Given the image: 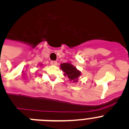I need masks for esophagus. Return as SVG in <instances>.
I'll return each mask as SVG.
<instances>
[{
  "label": "esophagus",
  "instance_id": "obj_1",
  "mask_svg": "<svg viewBox=\"0 0 129 129\" xmlns=\"http://www.w3.org/2000/svg\"><path fill=\"white\" fill-rule=\"evenodd\" d=\"M50 63H51V66H56L57 65V62L56 61H51Z\"/></svg>",
  "mask_w": 129,
  "mask_h": 129
}]
</instances>
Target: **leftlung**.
I'll return each mask as SVG.
<instances>
[{
	"mask_svg": "<svg viewBox=\"0 0 129 129\" xmlns=\"http://www.w3.org/2000/svg\"><path fill=\"white\" fill-rule=\"evenodd\" d=\"M60 66L62 71L64 73L63 75L67 76L69 81L73 83L78 82V78L81 75V73L75 66L72 65L70 62L61 63Z\"/></svg>",
	"mask_w": 129,
	"mask_h": 129,
	"instance_id": "left-lung-1",
	"label": "left lung"
}]
</instances>
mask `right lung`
Here are the masks:
<instances>
[{"label":"right lung","mask_w":129,"mask_h":129,"mask_svg":"<svg viewBox=\"0 0 129 129\" xmlns=\"http://www.w3.org/2000/svg\"><path fill=\"white\" fill-rule=\"evenodd\" d=\"M39 66H43V65H42V64H41V65H39Z\"/></svg>","instance_id":"add662e5"}]
</instances>
